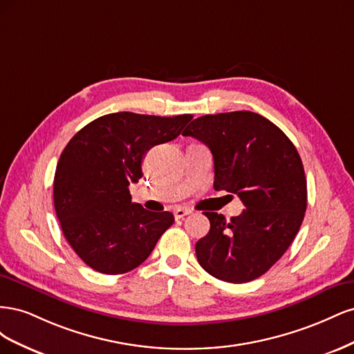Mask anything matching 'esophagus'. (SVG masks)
<instances>
[{"instance_id":"esophagus-1","label":"esophagus","mask_w":354,"mask_h":354,"mask_svg":"<svg viewBox=\"0 0 354 354\" xmlns=\"http://www.w3.org/2000/svg\"><path fill=\"white\" fill-rule=\"evenodd\" d=\"M192 211L189 209V208H176V211H174V217L177 218V220H180V218H183V217H186V216H189Z\"/></svg>"}]
</instances>
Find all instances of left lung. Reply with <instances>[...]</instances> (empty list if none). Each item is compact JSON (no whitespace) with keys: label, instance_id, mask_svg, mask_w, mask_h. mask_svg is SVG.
<instances>
[{"label":"left lung","instance_id":"left-lung-1","mask_svg":"<svg viewBox=\"0 0 354 354\" xmlns=\"http://www.w3.org/2000/svg\"><path fill=\"white\" fill-rule=\"evenodd\" d=\"M183 136L209 147L214 189L238 195L245 205L229 221L223 214L203 212L211 227L196 242L198 261L220 281H254L285 254L303 223L301 158L279 127L250 111L196 118Z\"/></svg>","mask_w":354,"mask_h":354}]
</instances>
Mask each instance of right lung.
Here are the masks:
<instances>
[{
  "instance_id": "add662e5",
  "label": "right lung",
  "mask_w": 354,
  "mask_h": 354,
  "mask_svg": "<svg viewBox=\"0 0 354 354\" xmlns=\"http://www.w3.org/2000/svg\"><path fill=\"white\" fill-rule=\"evenodd\" d=\"M192 115L116 112L97 118L63 149L55 174V208L72 250L95 272L127 273L140 266L174 223L168 211L131 202L146 152L174 140Z\"/></svg>"
}]
</instances>
